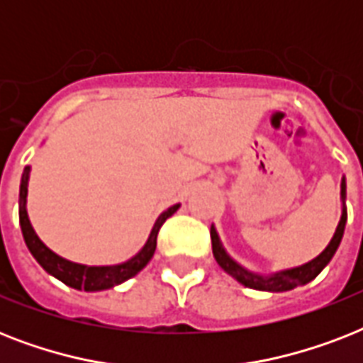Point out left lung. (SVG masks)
Segmentation results:
<instances>
[{
  "instance_id": "8db88e82",
  "label": "left lung",
  "mask_w": 363,
  "mask_h": 363,
  "mask_svg": "<svg viewBox=\"0 0 363 363\" xmlns=\"http://www.w3.org/2000/svg\"><path fill=\"white\" fill-rule=\"evenodd\" d=\"M345 199H347V181H345L343 177L341 179V201H343V211H341V218H339V224L335 228V233H333L332 241L328 242V247L316 258L307 262V264L298 265V267H290V269L277 271V273H269V275L254 273V271L247 269L241 264H238L226 252V248H224L220 238H218L216 228L211 226V241H213V254H215L216 264L220 265L228 275H232L235 281L241 282L242 286L252 288V290H262V292H288V290H294L296 286H303V284L313 281L330 264L333 254L337 252L339 242L343 239L345 224H347V205H345Z\"/></svg>"
}]
</instances>
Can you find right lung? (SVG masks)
<instances>
[{
  "mask_svg": "<svg viewBox=\"0 0 363 363\" xmlns=\"http://www.w3.org/2000/svg\"><path fill=\"white\" fill-rule=\"evenodd\" d=\"M30 165H26L24 173H22V181H20V196H18V216H20V228H22V235L24 241L30 248L31 256L37 259V264L41 265L43 269L47 271L48 275L56 277L58 281H62L67 286L75 288V290H84V292H99V290H109V288L122 284L131 277H135L145 265L150 262L156 250V238L162 224L169 218L177 209L181 207V203L173 205L167 211H164L162 215L156 218L150 235H148L147 242L143 245V248L135 256H131L130 259H125L122 264L115 265H84L75 264L69 259L62 258L56 252H52L45 242L39 239L33 226H31L30 216H28V209H26V201H28V182H30Z\"/></svg>",
  "mask_w": 363,
  "mask_h": 363,
  "instance_id": "add662e5",
  "label": "right lung"
}]
</instances>
